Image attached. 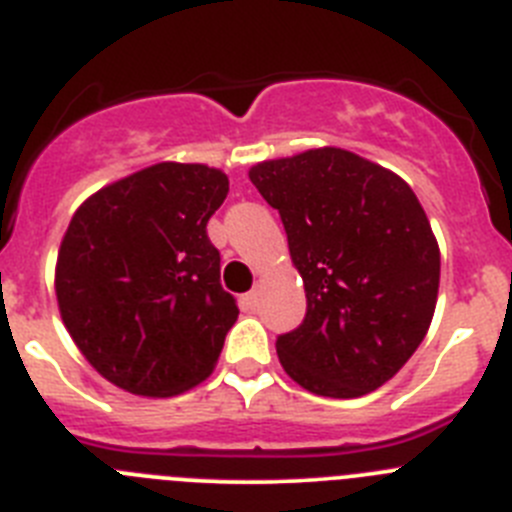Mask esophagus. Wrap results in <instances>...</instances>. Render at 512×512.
Segmentation results:
<instances>
[{
  "label": "esophagus",
  "instance_id": "1",
  "mask_svg": "<svg viewBox=\"0 0 512 512\" xmlns=\"http://www.w3.org/2000/svg\"><path fill=\"white\" fill-rule=\"evenodd\" d=\"M257 301H260V293H257V290H250V293H247V296L242 298L245 308H250V311L257 306Z\"/></svg>",
  "mask_w": 512,
  "mask_h": 512
}]
</instances>
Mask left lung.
Returning <instances> with one entry per match:
<instances>
[{"mask_svg": "<svg viewBox=\"0 0 512 512\" xmlns=\"http://www.w3.org/2000/svg\"><path fill=\"white\" fill-rule=\"evenodd\" d=\"M280 211L306 319L278 336L290 380L324 398H359L411 359L434 319L441 252L398 173L342 147L250 168Z\"/></svg>", "mask_w": 512, "mask_h": 512, "instance_id": "1", "label": "left lung"}]
</instances>
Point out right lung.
I'll use <instances>...</instances> for the list:
<instances>
[{"instance_id":"right-lung-1","label":"right lung","mask_w":512,"mask_h":512,"mask_svg":"<svg viewBox=\"0 0 512 512\" xmlns=\"http://www.w3.org/2000/svg\"><path fill=\"white\" fill-rule=\"evenodd\" d=\"M229 178L155 163L91 193L63 234L55 296L68 334L112 385L170 398L214 372L239 316L206 224Z\"/></svg>"}]
</instances>
